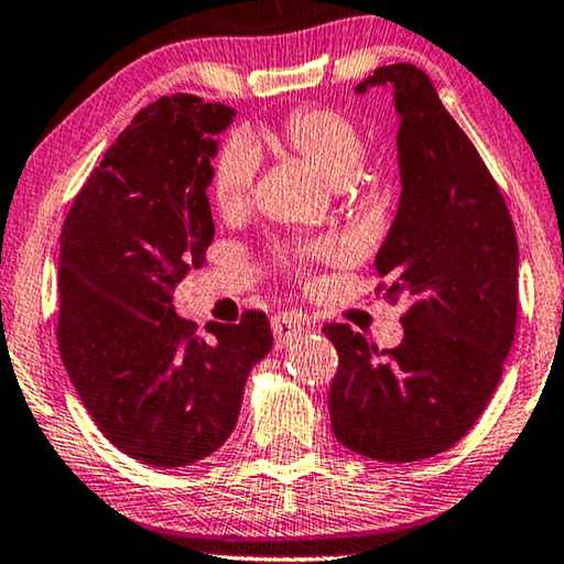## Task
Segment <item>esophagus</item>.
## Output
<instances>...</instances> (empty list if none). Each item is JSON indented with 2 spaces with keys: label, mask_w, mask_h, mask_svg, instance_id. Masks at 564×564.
Listing matches in <instances>:
<instances>
[{
  "label": "esophagus",
  "mask_w": 564,
  "mask_h": 564,
  "mask_svg": "<svg viewBox=\"0 0 564 564\" xmlns=\"http://www.w3.org/2000/svg\"><path fill=\"white\" fill-rule=\"evenodd\" d=\"M272 330H274V341L280 349H284L292 338L305 330V321L295 313H276L272 315Z\"/></svg>",
  "instance_id": "esophagus-1"
}]
</instances>
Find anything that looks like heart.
I'll list each match as a JSON object with an SVG mask.
<instances>
[{
  "mask_svg": "<svg viewBox=\"0 0 564 564\" xmlns=\"http://www.w3.org/2000/svg\"><path fill=\"white\" fill-rule=\"evenodd\" d=\"M261 138L288 149L311 164L323 180L334 187H344L357 174L365 159V138L359 128L336 110H295L280 122L276 130H264ZM253 176H257V153L243 138H230L215 156L213 166V199L223 215H236L249 207ZM334 246H300L288 257L295 264L311 259H328Z\"/></svg>",
  "mask_w": 564,
  "mask_h": 564,
  "instance_id": "b5f03b06",
  "label": "heart"
}]
</instances>
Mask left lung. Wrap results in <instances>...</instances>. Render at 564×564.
Segmentation results:
<instances>
[{"instance_id":"1","label":"left lung","mask_w":564,"mask_h":564,"mask_svg":"<svg viewBox=\"0 0 564 564\" xmlns=\"http://www.w3.org/2000/svg\"><path fill=\"white\" fill-rule=\"evenodd\" d=\"M369 87H392L403 182L375 267L384 297L411 305L395 349L346 323L323 326L338 351L328 411L346 449L398 465L446 452L490 403L516 334L519 243L496 180L429 76L380 66L357 91Z\"/></svg>"}]
</instances>
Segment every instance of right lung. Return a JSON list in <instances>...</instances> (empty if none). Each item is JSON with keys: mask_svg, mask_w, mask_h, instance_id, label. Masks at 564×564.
Here are the masks:
<instances>
[{"mask_svg": "<svg viewBox=\"0 0 564 564\" xmlns=\"http://www.w3.org/2000/svg\"><path fill=\"white\" fill-rule=\"evenodd\" d=\"M234 118L195 95L143 107L61 228V359L107 442L143 465L184 467L223 446L274 341L259 311L199 338L172 303L213 243L210 161Z\"/></svg>", "mask_w": 564, "mask_h": 564, "instance_id": "add662e5", "label": "right lung"}]
</instances>
